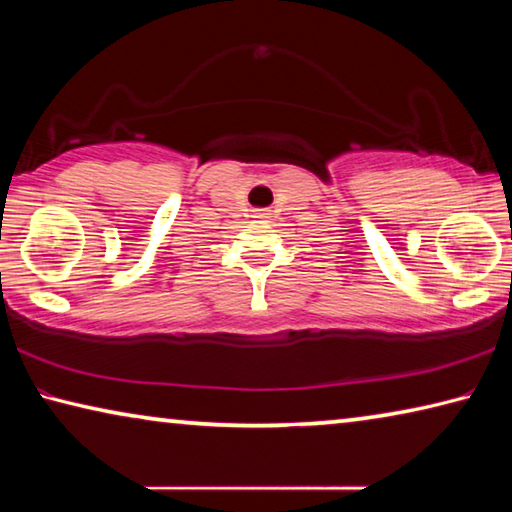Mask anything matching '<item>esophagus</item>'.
Returning <instances> with one entry per match:
<instances>
[{
    "label": "esophagus",
    "mask_w": 512,
    "mask_h": 512,
    "mask_svg": "<svg viewBox=\"0 0 512 512\" xmlns=\"http://www.w3.org/2000/svg\"><path fill=\"white\" fill-rule=\"evenodd\" d=\"M255 214H259V219H262V216H264L266 212H255Z\"/></svg>",
    "instance_id": "obj_1"
}]
</instances>
